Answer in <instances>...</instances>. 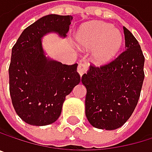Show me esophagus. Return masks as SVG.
I'll return each instance as SVG.
<instances>
[{
    "instance_id": "34e87169",
    "label": "esophagus",
    "mask_w": 152,
    "mask_h": 152,
    "mask_svg": "<svg viewBox=\"0 0 152 152\" xmlns=\"http://www.w3.org/2000/svg\"><path fill=\"white\" fill-rule=\"evenodd\" d=\"M77 71H78V73H79V75H82L87 71V65L86 64H85V63H80L79 65H78V67H77Z\"/></svg>"
}]
</instances>
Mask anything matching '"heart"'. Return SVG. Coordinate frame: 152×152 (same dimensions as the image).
Returning <instances> with one entry per match:
<instances>
[{
    "label": "heart",
    "mask_w": 152,
    "mask_h": 152,
    "mask_svg": "<svg viewBox=\"0 0 152 152\" xmlns=\"http://www.w3.org/2000/svg\"><path fill=\"white\" fill-rule=\"evenodd\" d=\"M79 42L85 48H93V59L102 64L110 60L120 50L123 38L119 31L105 22L94 21L85 26L79 34Z\"/></svg>",
    "instance_id": "1"
}]
</instances>
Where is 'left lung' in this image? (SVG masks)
<instances>
[{"label":"left lung","mask_w":152,"mask_h":152,"mask_svg":"<svg viewBox=\"0 0 152 152\" xmlns=\"http://www.w3.org/2000/svg\"><path fill=\"white\" fill-rule=\"evenodd\" d=\"M126 50L110 62L90 65L82 83L86 87V115L100 129L122 126L133 114L144 80V56L133 34L123 27Z\"/></svg>","instance_id":"1"}]
</instances>
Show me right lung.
I'll return each mask as SVG.
<instances>
[{
  "instance_id": "1",
  "label": "right lung",
  "mask_w": 152,
  "mask_h": 152,
  "mask_svg": "<svg viewBox=\"0 0 152 152\" xmlns=\"http://www.w3.org/2000/svg\"><path fill=\"white\" fill-rule=\"evenodd\" d=\"M72 19L71 16H44L27 26L12 48L10 94L17 114L29 125L55 122L66 96L80 83L77 64L66 65L47 58L41 42L50 32L65 37Z\"/></svg>"
}]
</instances>
